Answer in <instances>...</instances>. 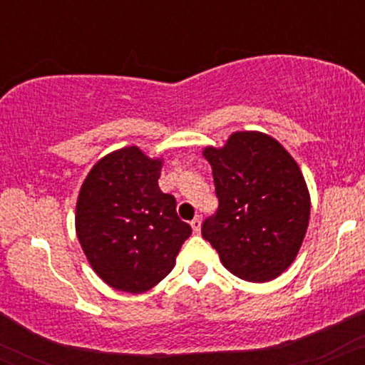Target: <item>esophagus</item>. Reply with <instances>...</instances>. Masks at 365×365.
<instances>
[{
  "label": "esophagus",
  "mask_w": 365,
  "mask_h": 365,
  "mask_svg": "<svg viewBox=\"0 0 365 365\" xmlns=\"http://www.w3.org/2000/svg\"><path fill=\"white\" fill-rule=\"evenodd\" d=\"M190 226H192V230H194L195 233H199L200 232V217L199 216L194 217V220L190 221Z\"/></svg>",
  "instance_id": "34e87169"
}]
</instances>
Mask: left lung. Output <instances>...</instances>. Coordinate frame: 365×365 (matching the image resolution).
Here are the masks:
<instances>
[{
	"label": "left lung",
	"instance_id": "left-lung-1",
	"mask_svg": "<svg viewBox=\"0 0 365 365\" xmlns=\"http://www.w3.org/2000/svg\"><path fill=\"white\" fill-rule=\"evenodd\" d=\"M212 168L217 209L202 237L228 271L269 282L297 257L307 232L311 199L293 158L273 137L237 132L223 149L204 150Z\"/></svg>",
	"mask_w": 365,
	"mask_h": 365
}]
</instances>
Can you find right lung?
<instances>
[{"label": "right lung", "instance_id": "1", "mask_svg": "<svg viewBox=\"0 0 365 365\" xmlns=\"http://www.w3.org/2000/svg\"><path fill=\"white\" fill-rule=\"evenodd\" d=\"M161 161L139 148L103 158L81 188L77 237L92 269L116 290L142 293L173 269L192 228L177 200L159 190Z\"/></svg>", "mask_w": 365, "mask_h": 365}]
</instances>
